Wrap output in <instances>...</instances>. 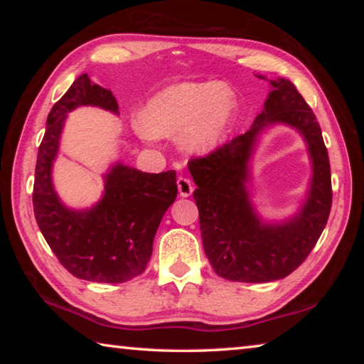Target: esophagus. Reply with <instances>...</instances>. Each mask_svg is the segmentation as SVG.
<instances>
[{
  "mask_svg": "<svg viewBox=\"0 0 364 364\" xmlns=\"http://www.w3.org/2000/svg\"><path fill=\"white\" fill-rule=\"evenodd\" d=\"M178 191H180V196L181 197H189L191 194H193V183H191V180H188V178H178Z\"/></svg>",
  "mask_w": 364,
  "mask_h": 364,
  "instance_id": "1",
  "label": "esophagus"
}]
</instances>
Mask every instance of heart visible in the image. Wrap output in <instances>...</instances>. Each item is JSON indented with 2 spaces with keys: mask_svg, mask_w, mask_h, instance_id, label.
Instances as JSON below:
<instances>
[{
  "mask_svg": "<svg viewBox=\"0 0 364 364\" xmlns=\"http://www.w3.org/2000/svg\"><path fill=\"white\" fill-rule=\"evenodd\" d=\"M236 97L223 82L170 85L146 104L136 132L144 138L175 136L188 152L210 154L225 143Z\"/></svg>",
  "mask_w": 364,
  "mask_h": 364,
  "instance_id": "b5f03b06",
  "label": "heart"
}]
</instances>
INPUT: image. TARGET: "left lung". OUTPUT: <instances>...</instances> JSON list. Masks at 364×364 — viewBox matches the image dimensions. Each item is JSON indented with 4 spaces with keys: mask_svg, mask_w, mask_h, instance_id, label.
Masks as SVG:
<instances>
[{
    "mask_svg": "<svg viewBox=\"0 0 364 364\" xmlns=\"http://www.w3.org/2000/svg\"><path fill=\"white\" fill-rule=\"evenodd\" d=\"M269 85L263 110L247 132L207 157L189 162L197 186L194 200L199 208L202 245L215 273L230 281L286 278L315 247L331 212V165L316 117L292 82L276 78ZM273 124L297 129L312 160L306 200L297 214L282 222H264L255 210L247 186L257 136Z\"/></svg>",
    "mask_w": 364,
    "mask_h": 364,
    "instance_id": "1",
    "label": "left lung"
}]
</instances>
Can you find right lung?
Here are the masks:
<instances>
[{
  "label": "right lung",
  "mask_w": 364,
  "mask_h": 364,
  "mask_svg": "<svg viewBox=\"0 0 364 364\" xmlns=\"http://www.w3.org/2000/svg\"><path fill=\"white\" fill-rule=\"evenodd\" d=\"M93 106L119 115L112 91L80 75L54 104L38 147L33 184L36 223L63 267L75 278L119 284L136 278L152 255V242L167 208L178 194L176 171L143 173L115 162L104 175V193L93 207H67L54 189L58 157L67 114Z\"/></svg>",
  "instance_id": "right-lung-1"
}]
</instances>
